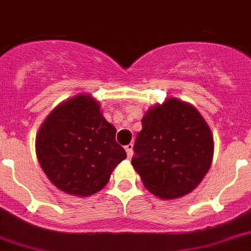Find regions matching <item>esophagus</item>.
I'll return each mask as SVG.
<instances>
[{
    "mask_svg": "<svg viewBox=\"0 0 251 251\" xmlns=\"http://www.w3.org/2000/svg\"><path fill=\"white\" fill-rule=\"evenodd\" d=\"M125 150H126V153H127L128 157H131V156H132V153H133V145L132 144L126 145Z\"/></svg>",
    "mask_w": 251,
    "mask_h": 251,
    "instance_id": "esophagus-1",
    "label": "esophagus"
}]
</instances>
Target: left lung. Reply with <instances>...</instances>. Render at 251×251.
<instances>
[{
    "label": "left lung",
    "instance_id": "left-lung-1",
    "mask_svg": "<svg viewBox=\"0 0 251 251\" xmlns=\"http://www.w3.org/2000/svg\"><path fill=\"white\" fill-rule=\"evenodd\" d=\"M131 163L144 186L162 200L186 196L212 165L214 142L200 111L170 98L142 118Z\"/></svg>",
    "mask_w": 251,
    "mask_h": 251
}]
</instances>
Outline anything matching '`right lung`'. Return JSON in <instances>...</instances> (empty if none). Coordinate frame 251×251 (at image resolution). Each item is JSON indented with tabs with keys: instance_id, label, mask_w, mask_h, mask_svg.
Instances as JSON below:
<instances>
[{
	"instance_id": "1",
	"label": "right lung",
	"mask_w": 251,
	"mask_h": 251,
	"mask_svg": "<svg viewBox=\"0 0 251 251\" xmlns=\"http://www.w3.org/2000/svg\"><path fill=\"white\" fill-rule=\"evenodd\" d=\"M116 128L100 112V105L80 94L58 105L36 137L42 170L60 191L88 197L104 188L126 152L115 141Z\"/></svg>"
}]
</instances>
